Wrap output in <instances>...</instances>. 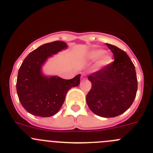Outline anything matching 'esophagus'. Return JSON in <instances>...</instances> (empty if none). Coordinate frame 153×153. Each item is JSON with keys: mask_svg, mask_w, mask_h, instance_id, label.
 <instances>
[{"mask_svg": "<svg viewBox=\"0 0 153 153\" xmlns=\"http://www.w3.org/2000/svg\"><path fill=\"white\" fill-rule=\"evenodd\" d=\"M85 79H86V77L84 76V75H82V76H81V81H84Z\"/></svg>", "mask_w": 153, "mask_h": 153, "instance_id": "esophagus-1", "label": "esophagus"}]
</instances>
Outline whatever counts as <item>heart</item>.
Listing matches in <instances>:
<instances>
[{"label": "heart", "mask_w": 153, "mask_h": 153, "mask_svg": "<svg viewBox=\"0 0 153 153\" xmlns=\"http://www.w3.org/2000/svg\"><path fill=\"white\" fill-rule=\"evenodd\" d=\"M104 53H105V51L103 50L98 49L94 50L89 54V58L90 59L96 60V59L99 58L97 63H96V66L99 69L109 66L113 60L111 54H104Z\"/></svg>", "instance_id": "obj_1"}]
</instances>
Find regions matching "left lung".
Instances as JSON below:
<instances>
[{
    "mask_svg": "<svg viewBox=\"0 0 153 153\" xmlns=\"http://www.w3.org/2000/svg\"><path fill=\"white\" fill-rule=\"evenodd\" d=\"M114 61L88 76L92 87L86 101L90 109L102 117H114L123 114L135 99L137 80L135 67L126 53L106 43Z\"/></svg>",
    "mask_w": 153,
    "mask_h": 153,
    "instance_id": "obj_1",
    "label": "left lung"
}]
</instances>
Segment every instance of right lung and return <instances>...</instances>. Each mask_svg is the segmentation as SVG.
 I'll list each match as a JSON object with an SVG mask.
<instances>
[{
    "mask_svg": "<svg viewBox=\"0 0 153 153\" xmlns=\"http://www.w3.org/2000/svg\"><path fill=\"white\" fill-rule=\"evenodd\" d=\"M67 47L62 41L44 44L30 53L19 68L16 90L22 106L30 114L48 117L57 114L68 90L80 84L81 75L69 80L45 77L41 68L48 57Z\"/></svg>",
    "mask_w": 153,
    "mask_h": 153,
    "instance_id": "right-lung-1",
    "label": "right lung"
}]
</instances>
